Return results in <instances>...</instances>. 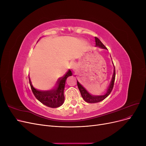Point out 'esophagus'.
I'll return each instance as SVG.
<instances>
[{
  "mask_svg": "<svg viewBox=\"0 0 146 146\" xmlns=\"http://www.w3.org/2000/svg\"><path fill=\"white\" fill-rule=\"evenodd\" d=\"M70 68H71L73 70H75L76 69V64L75 63H70Z\"/></svg>",
  "mask_w": 146,
  "mask_h": 146,
  "instance_id": "obj_1",
  "label": "esophagus"
}]
</instances>
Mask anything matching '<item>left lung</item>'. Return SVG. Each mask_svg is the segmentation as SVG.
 Instances as JSON below:
<instances>
[{"instance_id": "8db88e82", "label": "left lung", "mask_w": 146, "mask_h": 146, "mask_svg": "<svg viewBox=\"0 0 146 146\" xmlns=\"http://www.w3.org/2000/svg\"><path fill=\"white\" fill-rule=\"evenodd\" d=\"M95 41H96V47H99L102 48H105V49H107V47H106L104 45V44L100 41V39L98 38L95 37ZM113 65H114V64H113ZM115 76H116L115 68H114V72H113L111 83H110V85L108 88L107 92H106L104 95H102V96H92V95L90 94L89 92H88L86 90L85 88H84L77 80V86L78 88V90H79V91H80L82 97L84 99V100L86 102H88V103H91V104L92 103H98V102H101L102 100H104L106 98H107V97L109 96V94L111 93V92L113 88L114 80H115Z\"/></svg>"}]
</instances>
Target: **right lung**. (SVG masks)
I'll return each mask as SVG.
<instances>
[{"label":"right lung","mask_w":146,"mask_h":146,"mask_svg":"<svg viewBox=\"0 0 146 146\" xmlns=\"http://www.w3.org/2000/svg\"><path fill=\"white\" fill-rule=\"evenodd\" d=\"M72 76V72L69 70L64 76L58 79L56 86L50 91L38 90L33 86L29 77V83L34 96L40 102L50 108H57L64 103V90L65 82L69 76Z\"/></svg>","instance_id":"obj_1"}]
</instances>
